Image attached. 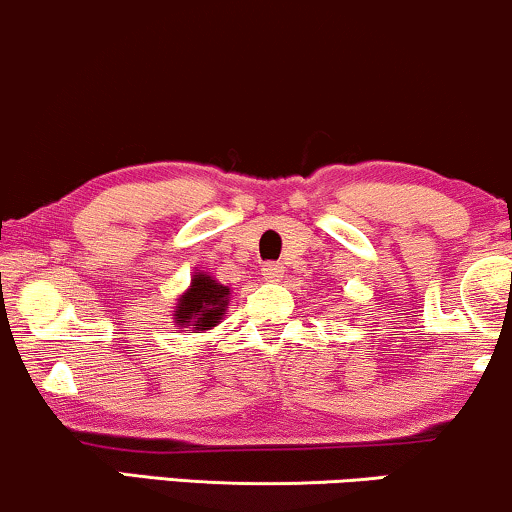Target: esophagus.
Masks as SVG:
<instances>
[{
    "mask_svg": "<svg viewBox=\"0 0 512 512\" xmlns=\"http://www.w3.org/2000/svg\"><path fill=\"white\" fill-rule=\"evenodd\" d=\"M262 278H264V281H269V283L281 281V278H283V267L278 262L262 264Z\"/></svg>",
    "mask_w": 512,
    "mask_h": 512,
    "instance_id": "esophagus-1",
    "label": "esophagus"
}]
</instances>
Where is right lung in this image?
<instances>
[{
    "instance_id": "obj_1",
    "label": "right lung",
    "mask_w": 512,
    "mask_h": 512,
    "mask_svg": "<svg viewBox=\"0 0 512 512\" xmlns=\"http://www.w3.org/2000/svg\"><path fill=\"white\" fill-rule=\"evenodd\" d=\"M231 290L229 286H222L215 278L205 274V271H196L191 278V286L184 295H179L177 307H174V323L181 328L193 326L196 331H210L222 321L229 304Z\"/></svg>"
}]
</instances>
